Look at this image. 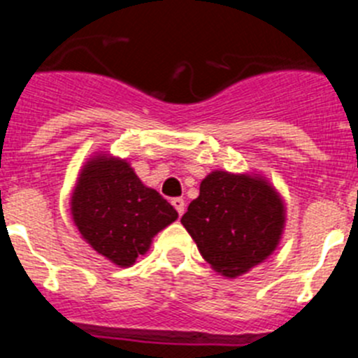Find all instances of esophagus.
Masks as SVG:
<instances>
[{"mask_svg": "<svg viewBox=\"0 0 358 358\" xmlns=\"http://www.w3.org/2000/svg\"><path fill=\"white\" fill-rule=\"evenodd\" d=\"M172 206L176 208L177 213H179V217H181V215L185 213V210H186V202H185V199H181V197L172 199Z\"/></svg>", "mask_w": 358, "mask_h": 358, "instance_id": "esophagus-1", "label": "esophagus"}]
</instances>
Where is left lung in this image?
<instances>
[{
	"instance_id": "8db88e82",
	"label": "left lung",
	"mask_w": 358,
	"mask_h": 358,
	"mask_svg": "<svg viewBox=\"0 0 358 358\" xmlns=\"http://www.w3.org/2000/svg\"><path fill=\"white\" fill-rule=\"evenodd\" d=\"M285 220V202L264 176L215 170L181 224L213 271L236 278L276 251Z\"/></svg>"
}]
</instances>
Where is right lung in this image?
<instances>
[{"label":"right lung","mask_w":358,"mask_h":358,"mask_svg":"<svg viewBox=\"0 0 358 358\" xmlns=\"http://www.w3.org/2000/svg\"><path fill=\"white\" fill-rule=\"evenodd\" d=\"M69 206L82 238L118 267L147 255L152 238L179 217L127 159L103 152L85 161Z\"/></svg>","instance_id":"add662e5"}]
</instances>
